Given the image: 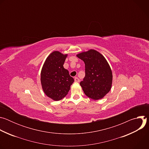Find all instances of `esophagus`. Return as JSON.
Returning <instances> with one entry per match:
<instances>
[{
  "label": "esophagus",
  "mask_w": 149,
  "mask_h": 149,
  "mask_svg": "<svg viewBox=\"0 0 149 149\" xmlns=\"http://www.w3.org/2000/svg\"><path fill=\"white\" fill-rule=\"evenodd\" d=\"M74 80H75V82H79V79L78 77H75Z\"/></svg>",
  "instance_id": "esophagus-1"
}]
</instances>
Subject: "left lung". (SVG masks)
Returning <instances> with one entry per match:
<instances>
[{"mask_svg":"<svg viewBox=\"0 0 149 149\" xmlns=\"http://www.w3.org/2000/svg\"><path fill=\"white\" fill-rule=\"evenodd\" d=\"M85 63L86 75L80 86L88 97L98 100L111 90L113 75L107 60L100 52L90 49L77 55Z\"/></svg>","mask_w":149,"mask_h":149,"instance_id":"obj_1","label":"left lung"}]
</instances>
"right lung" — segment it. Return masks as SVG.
<instances>
[{
    "instance_id": "1",
    "label": "right lung",
    "mask_w": 149,
    "mask_h": 149,
    "mask_svg": "<svg viewBox=\"0 0 149 149\" xmlns=\"http://www.w3.org/2000/svg\"><path fill=\"white\" fill-rule=\"evenodd\" d=\"M67 56L59 51L52 52L46 59L40 73V81L45 94L54 101L64 98L74 81L69 71L63 67Z\"/></svg>"
}]
</instances>
